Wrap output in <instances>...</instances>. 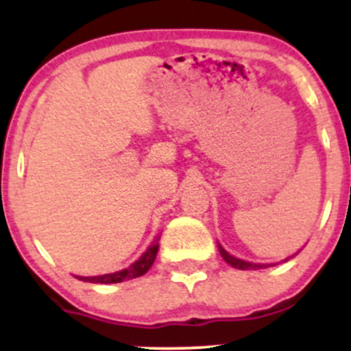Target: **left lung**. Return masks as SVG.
<instances>
[{
  "mask_svg": "<svg viewBox=\"0 0 351 351\" xmlns=\"http://www.w3.org/2000/svg\"><path fill=\"white\" fill-rule=\"evenodd\" d=\"M219 252H221V256H223V259L226 261L229 265H232V267H236V269H241V271H249V269H263V267H265V265H263V264H251V263H245V261L236 259L234 256H231V254L224 251L221 245H219Z\"/></svg>",
  "mask_w": 351,
  "mask_h": 351,
  "instance_id": "left-lung-1",
  "label": "left lung"
}]
</instances>
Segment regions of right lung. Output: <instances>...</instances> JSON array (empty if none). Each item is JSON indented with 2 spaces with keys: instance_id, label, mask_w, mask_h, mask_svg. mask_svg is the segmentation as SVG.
<instances>
[{
  "instance_id": "obj_1",
  "label": "right lung",
  "mask_w": 351,
  "mask_h": 351,
  "mask_svg": "<svg viewBox=\"0 0 351 351\" xmlns=\"http://www.w3.org/2000/svg\"><path fill=\"white\" fill-rule=\"evenodd\" d=\"M158 241L155 239L150 247L147 249V252L140 257L136 263H134L128 269H123V271L114 272V274H106V276H95V277H77L80 280L92 282V284H117V282L130 280L136 279V277L143 276V274L148 272V269L152 267V264L155 263L156 252H158Z\"/></svg>"
}]
</instances>
